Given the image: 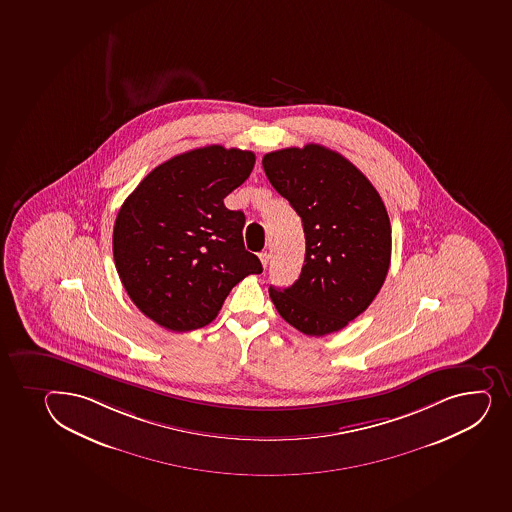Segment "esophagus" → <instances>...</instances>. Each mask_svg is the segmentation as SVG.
Returning a JSON list of instances; mask_svg holds the SVG:
<instances>
[{
  "instance_id": "esophagus-1",
  "label": "esophagus",
  "mask_w": 512,
  "mask_h": 512,
  "mask_svg": "<svg viewBox=\"0 0 512 512\" xmlns=\"http://www.w3.org/2000/svg\"><path fill=\"white\" fill-rule=\"evenodd\" d=\"M259 257H260V262H262V265H264V267H267V265H269V260H270L269 252H262V253H260Z\"/></svg>"
}]
</instances>
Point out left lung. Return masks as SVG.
<instances>
[{
  "label": "left lung",
  "mask_w": 512,
  "mask_h": 512,
  "mask_svg": "<svg viewBox=\"0 0 512 512\" xmlns=\"http://www.w3.org/2000/svg\"><path fill=\"white\" fill-rule=\"evenodd\" d=\"M262 164L306 235L299 279L284 290L270 287V299L307 336L339 331L368 309L390 269L385 203L353 163L319 144L265 154Z\"/></svg>",
  "instance_id": "left-lung-1"
}]
</instances>
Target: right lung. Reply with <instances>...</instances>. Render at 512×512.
<instances>
[{
  "label": "right lung",
  "instance_id": "obj_1",
  "mask_svg": "<svg viewBox=\"0 0 512 512\" xmlns=\"http://www.w3.org/2000/svg\"><path fill=\"white\" fill-rule=\"evenodd\" d=\"M255 154L213 144L159 164L117 213L112 252L137 309L169 331L210 324L230 290L262 274L243 245L242 211L223 198L252 173Z\"/></svg>",
  "mask_w": 512,
  "mask_h": 512
}]
</instances>
